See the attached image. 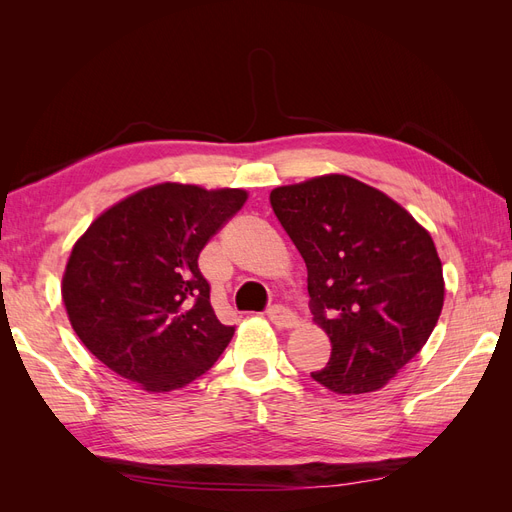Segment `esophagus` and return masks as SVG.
I'll return each instance as SVG.
<instances>
[{"label": "esophagus", "instance_id": "obj_1", "mask_svg": "<svg viewBox=\"0 0 512 512\" xmlns=\"http://www.w3.org/2000/svg\"><path fill=\"white\" fill-rule=\"evenodd\" d=\"M269 320L275 324V327L280 329H294L299 327V318L297 314L292 312V309L284 307V305H273L269 309Z\"/></svg>", "mask_w": 512, "mask_h": 512}]
</instances>
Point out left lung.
Listing matches in <instances>:
<instances>
[{
	"instance_id": "1",
	"label": "left lung",
	"mask_w": 512,
	"mask_h": 512,
	"mask_svg": "<svg viewBox=\"0 0 512 512\" xmlns=\"http://www.w3.org/2000/svg\"><path fill=\"white\" fill-rule=\"evenodd\" d=\"M271 207L305 260L314 322L331 339V359L312 378L337 395L380 391L442 314L429 230L391 196L337 173L280 185Z\"/></svg>"
}]
</instances>
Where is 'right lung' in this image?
I'll return each instance as SVG.
<instances>
[{
  "instance_id": "obj_1",
  "label": "right lung",
  "mask_w": 512,
  "mask_h": 512,
  "mask_svg": "<svg viewBox=\"0 0 512 512\" xmlns=\"http://www.w3.org/2000/svg\"><path fill=\"white\" fill-rule=\"evenodd\" d=\"M247 200L239 188L156 183L102 211L61 280L74 333L147 393L183 389L235 335L215 316L198 256Z\"/></svg>"
}]
</instances>
